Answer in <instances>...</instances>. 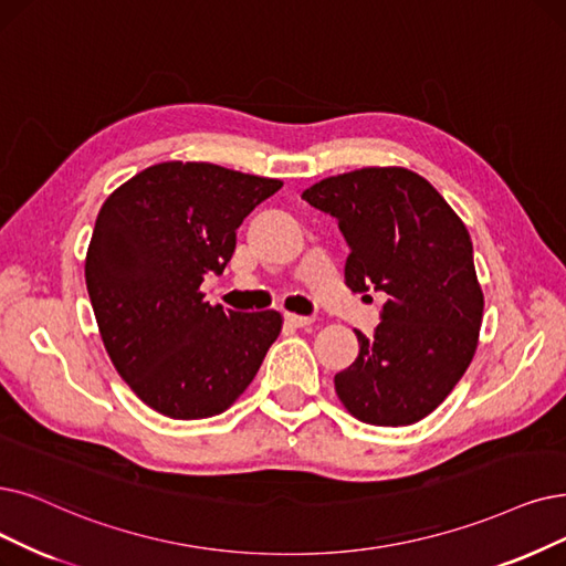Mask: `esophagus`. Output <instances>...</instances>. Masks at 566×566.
I'll list each match as a JSON object with an SVG mask.
<instances>
[{
  "label": "esophagus",
  "instance_id": "esophagus-1",
  "mask_svg": "<svg viewBox=\"0 0 566 566\" xmlns=\"http://www.w3.org/2000/svg\"><path fill=\"white\" fill-rule=\"evenodd\" d=\"M285 323H287V325H292V327H308V325H313V318H308V315L285 313Z\"/></svg>",
  "mask_w": 566,
  "mask_h": 566
}]
</instances>
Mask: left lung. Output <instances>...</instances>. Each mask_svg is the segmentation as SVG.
<instances>
[{
  "instance_id": "left-lung-1",
  "label": "left lung",
  "mask_w": 566,
  "mask_h": 566,
  "mask_svg": "<svg viewBox=\"0 0 566 566\" xmlns=\"http://www.w3.org/2000/svg\"><path fill=\"white\" fill-rule=\"evenodd\" d=\"M338 220L350 255L346 285L386 292L374 336L334 376L346 409L380 427L413 424L458 386L479 346L483 290L464 222L422 176L365 167L302 192Z\"/></svg>"
}]
</instances>
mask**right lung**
I'll return each instance as SVG.
<instances>
[{
  "label": "right lung",
  "mask_w": 566,
  "mask_h": 566,
  "mask_svg": "<svg viewBox=\"0 0 566 566\" xmlns=\"http://www.w3.org/2000/svg\"><path fill=\"white\" fill-rule=\"evenodd\" d=\"M283 188L209 163H163L108 195L85 258L104 348L153 411L174 420L222 413L251 386L281 334L276 311L211 306L243 218Z\"/></svg>",
  "instance_id": "add662e5"
}]
</instances>
